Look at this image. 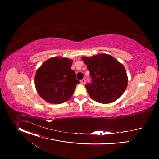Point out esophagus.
<instances>
[{"label": "esophagus", "instance_id": "1", "mask_svg": "<svg viewBox=\"0 0 159 159\" xmlns=\"http://www.w3.org/2000/svg\"><path fill=\"white\" fill-rule=\"evenodd\" d=\"M80 82H81V84H85V82H86V81H85V79H82L81 80H80Z\"/></svg>", "mask_w": 159, "mask_h": 159}]
</instances>
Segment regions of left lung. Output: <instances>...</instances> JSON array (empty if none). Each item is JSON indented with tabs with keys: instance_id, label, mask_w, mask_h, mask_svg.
I'll use <instances>...</instances> for the list:
<instances>
[{
	"instance_id": "8db88e82",
	"label": "left lung",
	"mask_w": 159,
	"mask_h": 159,
	"mask_svg": "<svg viewBox=\"0 0 159 159\" xmlns=\"http://www.w3.org/2000/svg\"><path fill=\"white\" fill-rule=\"evenodd\" d=\"M87 65L92 82L85 87L90 97L96 102L108 104L115 101L125 92L128 77L124 66L111 55L101 53L82 58Z\"/></svg>"
}]
</instances>
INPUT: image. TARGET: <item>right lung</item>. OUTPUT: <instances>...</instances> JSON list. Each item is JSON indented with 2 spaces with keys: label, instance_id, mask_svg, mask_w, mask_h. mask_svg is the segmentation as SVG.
<instances>
[{
  "label": "right lung",
  "instance_id": "add662e5",
  "mask_svg": "<svg viewBox=\"0 0 159 159\" xmlns=\"http://www.w3.org/2000/svg\"><path fill=\"white\" fill-rule=\"evenodd\" d=\"M72 60L53 57L36 70L34 84L39 95L47 102L61 104L69 99L80 82L71 69Z\"/></svg>",
  "mask_w": 159,
  "mask_h": 159
}]
</instances>
